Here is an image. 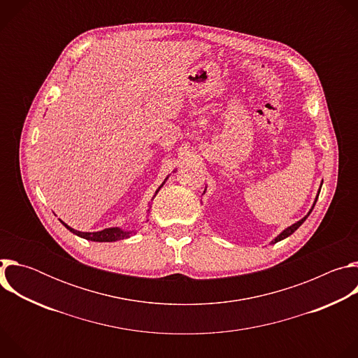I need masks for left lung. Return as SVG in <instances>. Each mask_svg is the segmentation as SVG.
Wrapping results in <instances>:
<instances>
[{"instance_id":"obj_1","label":"left lung","mask_w":358,"mask_h":358,"mask_svg":"<svg viewBox=\"0 0 358 358\" xmlns=\"http://www.w3.org/2000/svg\"><path fill=\"white\" fill-rule=\"evenodd\" d=\"M319 192H320V189H319ZM317 196H319V195H317ZM317 196H316V199H315V203H316V201H317ZM315 203H313V207H312V210H310V211L308 213V215H306V217H303V218H301L300 221L294 222L293 225L287 227V228H286L285 231H282V232H280V234H279V235H278V236H276V238H275V239L272 241V243H276V242H279V241H282V239L287 238L289 235H292V234H293V232H294V231H296V229H297V228H299V227H300V225H301V224H303V222L306 221V218H308V217L310 215V213H312V211H313V208H315Z\"/></svg>"}]
</instances>
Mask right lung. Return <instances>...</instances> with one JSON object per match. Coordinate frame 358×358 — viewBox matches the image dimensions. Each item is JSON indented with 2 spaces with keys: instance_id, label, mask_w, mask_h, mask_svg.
<instances>
[{
  "instance_id": "right-lung-1",
  "label": "right lung",
  "mask_w": 358,
  "mask_h": 358,
  "mask_svg": "<svg viewBox=\"0 0 358 358\" xmlns=\"http://www.w3.org/2000/svg\"><path fill=\"white\" fill-rule=\"evenodd\" d=\"M169 178V177H167ZM166 178V180H167ZM166 180H164V182H166ZM164 182L157 188V191H156V194H155V196L157 195V192L160 191V188L164 185ZM61 221V220H59ZM72 234H75V235H78V236H80V238H85V239H87V241H93V242H115V241H120V239H124V238H130L136 231H124V229H122V228H117V227H115V228H106V229H103V231H97V232H80V231H76V229H73V228H71L69 225H66L64 221H61Z\"/></svg>"
}]
</instances>
